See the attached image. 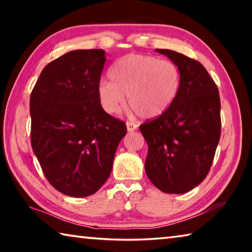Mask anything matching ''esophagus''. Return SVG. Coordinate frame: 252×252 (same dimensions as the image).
<instances>
[{
  "label": "esophagus",
  "mask_w": 252,
  "mask_h": 252,
  "mask_svg": "<svg viewBox=\"0 0 252 252\" xmlns=\"http://www.w3.org/2000/svg\"><path fill=\"white\" fill-rule=\"evenodd\" d=\"M136 127H138V126L135 125V123H133V122H126V129H127V131L129 132H132V131H134V130H136Z\"/></svg>",
  "instance_id": "34e87169"
}]
</instances>
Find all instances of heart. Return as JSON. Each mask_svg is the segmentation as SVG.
I'll use <instances>...</instances> for the list:
<instances>
[{"label": "heart", "mask_w": 252, "mask_h": 252, "mask_svg": "<svg viewBox=\"0 0 252 252\" xmlns=\"http://www.w3.org/2000/svg\"><path fill=\"white\" fill-rule=\"evenodd\" d=\"M109 78L96 88L100 104L109 114L120 112L127 95V103L139 116L160 117L174 103L181 89L177 64L151 55H125L111 67Z\"/></svg>", "instance_id": "1"}]
</instances>
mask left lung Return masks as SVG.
Instances as JSON below:
<instances>
[{
    "mask_svg": "<svg viewBox=\"0 0 252 252\" xmlns=\"http://www.w3.org/2000/svg\"><path fill=\"white\" fill-rule=\"evenodd\" d=\"M181 72L174 103L140 131L148 143L146 173L165 193H186L206 179L221 134L218 87L197 60L157 49Z\"/></svg>",
    "mask_w": 252,
    "mask_h": 252,
    "instance_id": "obj_1",
    "label": "left lung"
}]
</instances>
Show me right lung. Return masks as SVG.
I'll return each instance as SVG.
<instances>
[{"label":"right lung","mask_w":252,"mask_h":252,"mask_svg":"<svg viewBox=\"0 0 252 252\" xmlns=\"http://www.w3.org/2000/svg\"><path fill=\"white\" fill-rule=\"evenodd\" d=\"M101 49L53 60L30 97L31 144L51 186L70 197L95 193L108 180L126 123L102 109L96 88L105 63Z\"/></svg>","instance_id":"obj_1"}]
</instances>
